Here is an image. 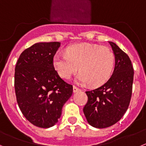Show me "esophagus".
I'll list each match as a JSON object with an SVG mask.
<instances>
[{
	"mask_svg": "<svg viewBox=\"0 0 146 146\" xmlns=\"http://www.w3.org/2000/svg\"><path fill=\"white\" fill-rule=\"evenodd\" d=\"M80 91V89L76 86H73V92H76Z\"/></svg>",
	"mask_w": 146,
	"mask_h": 146,
	"instance_id": "34e87169",
	"label": "esophagus"
}]
</instances>
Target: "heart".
<instances>
[{
    "label": "heart",
    "mask_w": 146,
    "mask_h": 146,
    "mask_svg": "<svg viewBox=\"0 0 146 146\" xmlns=\"http://www.w3.org/2000/svg\"><path fill=\"white\" fill-rule=\"evenodd\" d=\"M115 54L111 48L97 44H76L66 48V54L57 52L53 65L61 78L69 79L78 69L77 81L98 86L111 77L115 66Z\"/></svg>",
    "instance_id": "1"
}]
</instances>
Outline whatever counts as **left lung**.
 I'll use <instances>...</instances> for the list:
<instances>
[{
	"label": "left lung",
	"instance_id": "obj_1",
	"mask_svg": "<svg viewBox=\"0 0 146 146\" xmlns=\"http://www.w3.org/2000/svg\"><path fill=\"white\" fill-rule=\"evenodd\" d=\"M109 44L115 54L113 73L104 84L86 92L88 101L83 109L88 123L96 128H106L119 121L127 111L132 97V62L116 44Z\"/></svg>",
	"mask_w": 146,
	"mask_h": 146
}]
</instances>
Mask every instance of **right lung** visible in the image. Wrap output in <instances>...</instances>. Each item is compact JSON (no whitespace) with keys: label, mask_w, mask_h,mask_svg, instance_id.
<instances>
[{"label":"right lung","mask_w":146,"mask_h":146,"mask_svg":"<svg viewBox=\"0 0 146 146\" xmlns=\"http://www.w3.org/2000/svg\"><path fill=\"white\" fill-rule=\"evenodd\" d=\"M60 42L37 43L22 52L16 64L14 89L19 109L31 124L54 125L73 94V85L62 79L53 65Z\"/></svg>","instance_id":"add662e5"}]
</instances>
